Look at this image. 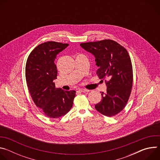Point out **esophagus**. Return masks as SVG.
Returning a JSON list of instances; mask_svg holds the SVG:
<instances>
[{
  "label": "esophagus",
  "instance_id": "esophagus-1",
  "mask_svg": "<svg viewBox=\"0 0 160 160\" xmlns=\"http://www.w3.org/2000/svg\"><path fill=\"white\" fill-rule=\"evenodd\" d=\"M78 90L81 92H89V91H90L89 90L85 89V88H80Z\"/></svg>",
  "mask_w": 160,
  "mask_h": 160
}]
</instances>
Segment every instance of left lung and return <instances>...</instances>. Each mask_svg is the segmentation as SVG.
<instances>
[{
  "instance_id": "obj_1",
  "label": "left lung",
  "mask_w": 160,
  "mask_h": 160,
  "mask_svg": "<svg viewBox=\"0 0 160 160\" xmlns=\"http://www.w3.org/2000/svg\"><path fill=\"white\" fill-rule=\"evenodd\" d=\"M80 46L95 56L99 78L108 79L106 92H102V100L95 108L104 116L117 115L125 107L132 88V65L127 51L112 40L82 43Z\"/></svg>"
}]
</instances>
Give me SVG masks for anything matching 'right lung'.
<instances>
[{"label":"right lung","mask_w":160,"mask_h":160,"mask_svg":"<svg viewBox=\"0 0 160 160\" xmlns=\"http://www.w3.org/2000/svg\"><path fill=\"white\" fill-rule=\"evenodd\" d=\"M69 44L47 42L37 46L30 54L25 76L31 97L47 117L58 118L65 115L73 106L76 92L56 88L54 80L58 70L54 63L57 54Z\"/></svg>","instance_id":"right-lung-1"}]
</instances>
